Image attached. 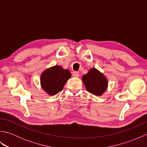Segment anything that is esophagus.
Masks as SVG:
<instances>
[{"mask_svg":"<svg viewBox=\"0 0 147 147\" xmlns=\"http://www.w3.org/2000/svg\"><path fill=\"white\" fill-rule=\"evenodd\" d=\"M72 74H73V76H74V77H76V78H78V77H79V73H78L77 71H73V73H72Z\"/></svg>","mask_w":147,"mask_h":147,"instance_id":"34e87169","label":"esophagus"}]
</instances>
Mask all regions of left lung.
Returning <instances> with one entry per match:
<instances>
[{"label":"left lung","mask_w":147,"mask_h":147,"mask_svg":"<svg viewBox=\"0 0 147 147\" xmlns=\"http://www.w3.org/2000/svg\"><path fill=\"white\" fill-rule=\"evenodd\" d=\"M87 91L95 95H101L107 87V80L100 72L95 68L90 69L82 78Z\"/></svg>","instance_id":"8db88e82"}]
</instances>
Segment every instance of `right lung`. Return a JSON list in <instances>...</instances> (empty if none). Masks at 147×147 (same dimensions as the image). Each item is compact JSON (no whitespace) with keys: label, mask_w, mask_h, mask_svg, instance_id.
I'll use <instances>...</instances> for the list:
<instances>
[{"label":"right lung","mask_w":147,"mask_h":147,"mask_svg":"<svg viewBox=\"0 0 147 147\" xmlns=\"http://www.w3.org/2000/svg\"><path fill=\"white\" fill-rule=\"evenodd\" d=\"M71 76V73L68 69H63L61 66L55 65L43 72L40 82L43 89L47 93L54 95L61 91Z\"/></svg>","instance_id":"obj_1"}]
</instances>
